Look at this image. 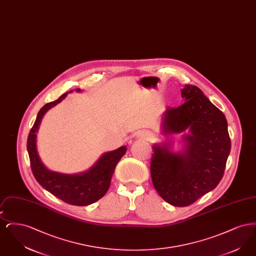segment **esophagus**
Segmentation results:
<instances>
[{"mask_svg":"<svg viewBox=\"0 0 256 256\" xmlns=\"http://www.w3.org/2000/svg\"><path fill=\"white\" fill-rule=\"evenodd\" d=\"M138 137H140L142 139H145V140H150L152 138V135L148 132H141L138 135Z\"/></svg>","mask_w":256,"mask_h":256,"instance_id":"obj_1","label":"esophagus"}]
</instances>
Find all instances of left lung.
<instances>
[{"mask_svg": "<svg viewBox=\"0 0 256 256\" xmlns=\"http://www.w3.org/2000/svg\"><path fill=\"white\" fill-rule=\"evenodd\" d=\"M184 102L162 115L161 132L182 134L183 148L172 150V141L152 146L150 176L160 196L174 206H188L219 184L232 142L226 116L202 91L186 84Z\"/></svg>", "mask_w": 256, "mask_h": 256, "instance_id": "obj_1", "label": "left lung"}]
</instances>
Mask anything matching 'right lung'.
Listing matches in <instances>:
<instances>
[{"mask_svg":"<svg viewBox=\"0 0 256 256\" xmlns=\"http://www.w3.org/2000/svg\"><path fill=\"white\" fill-rule=\"evenodd\" d=\"M76 91L82 92L80 88L76 89ZM71 92L73 90L68 93ZM68 93L63 94L56 100L45 104L39 110L36 120L28 134L26 148L32 170L37 182L50 194L69 204L86 206L97 202L106 194L115 167L124 156L126 146H120L117 150L104 152L90 169L82 172L67 174L48 169L43 164L37 152V130L45 113L60 104Z\"/></svg>","mask_w":256,"mask_h":256,"instance_id":"right-lung-1","label":"right lung"}]
</instances>
